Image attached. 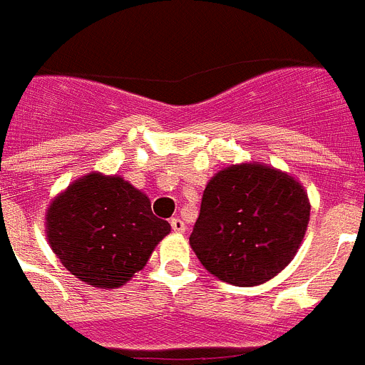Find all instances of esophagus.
Here are the masks:
<instances>
[{
    "instance_id": "1",
    "label": "esophagus",
    "mask_w": 365,
    "mask_h": 365,
    "mask_svg": "<svg viewBox=\"0 0 365 365\" xmlns=\"http://www.w3.org/2000/svg\"><path fill=\"white\" fill-rule=\"evenodd\" d=\"M170 227H173L174 232H185V225H183V221L180 217H173L170 219Z\"/></svg>"
}]
</instances>
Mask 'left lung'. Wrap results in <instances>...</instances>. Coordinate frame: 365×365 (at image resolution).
<instances>
[{
  "label": "left lung",
  "mask_w": 365,
  "mask_h": 365,
  "mask_svg": "<svg viewBox=\"0 0 365 365\" xmlns=\"http://www.w3.org/2000/svg\"><path fill=\"white\" fill-rule=\"evenodd\" d=\"M309 210L306 191L289 174L257 163L234 165L204 189L189 244L221 281L260 285L292 260Z\"/></svg>",
  "instance_id": "obj_1"
}]
</instances>
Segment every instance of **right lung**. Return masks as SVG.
Segmentation results:
<instances>
[{
	"label": "right lung",
	"mask_w": 365,
	"mask_h": 365,
	"mask_svg": "<svg viewBox=\"0 0 365 365\" xmlns=\"http://www.w3.org/2000/svg\"><path fill=\"white\" fill-rule=\"evenodd\" d=\"M168 232L150 198L118 176L80 178L46 213L48 242L61 264L99 289L127 283Z\"/></svg>",
	"instance_id": "obj_1"
}]
</instances>
